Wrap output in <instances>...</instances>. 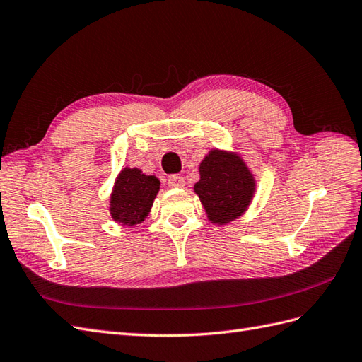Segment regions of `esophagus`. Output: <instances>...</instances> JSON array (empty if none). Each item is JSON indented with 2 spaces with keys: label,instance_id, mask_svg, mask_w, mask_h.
<instances>
[{
  "label": "esophagus",
  "instance_id": "34e87169",
  "mask_svg": "<svg viewBox=\"0 0 362 362\" xmlns=\"http://www.w3.org/2000/svg\"><path fill=\"white\" fill-rule=\"evenodd\" d=\"M168 185L173 188H183L185 187V177L182 174H173L168 177Z\"/></svg>",
  "mask_w": 362,
  "mask_h": 362
}]
</instances>
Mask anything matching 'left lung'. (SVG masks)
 Instances as JSON below:
<instances>
[{
	"mask_svg": "<svg viewBox=\"0 0 362 362\" xmlns=\"http://www.w3.org/2000/svg\"><path fill=\"white\" fill-rule=\"evenodd\" d=\"M194 191L212 223L225 225L246 211L255 182L238 156L212 150L200 163V180Z\"/></svg>",
	"mask_w": 362,
	"mask_h": 362,
	"instance_id": "8db88e82",
	"label": "left lung"
}]
</instances>
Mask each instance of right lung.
<instances>
[{
    "instance_id": "right-lung-1",
    "label": "right lung",
    "mask_w": 362,
    "mask_h": 362,
    "mask_svg": "<svg viewBox=\"0 0 362 362\" xmlns=\"http://www.w3.org/2000/svg\"><path fill=\"white\" fill-rule=\"evenodd\" d=\"M160 182L137 168H124L116 179L110 200L111 217L127 226L142 223L159 192Z\"/></svg>"
}]
</instances>
